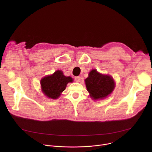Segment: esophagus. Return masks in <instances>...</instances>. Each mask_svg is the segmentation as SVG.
<instances>
[{"mask_svg":"<svg viewBox=\"0 0 152 152\" xmlns=\"http://www.w3.org/2000/svg\"><path fill=\"white\" fill-rule=\"evenodd\" d=\"M75 80L77 82H79L80 80V76H76L75 77Z\"/></svg>","mask_w":152,"mask_h":152,"instance_id":"esophagus-1","label":"esophagus"}]
</instances>
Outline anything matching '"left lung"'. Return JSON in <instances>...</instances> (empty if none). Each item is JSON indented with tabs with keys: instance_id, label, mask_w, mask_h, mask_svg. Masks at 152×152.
I'll return each mask as SVG.
<instances>
[{
	"instance_id": "8db88e82",
	"label": "left lung",
	"mask_w": 152,
	"mask_h": 152,
	"mask_svg": "<svg viewBox=\"0 0 152 152\" xmlns=\"http://www.w3.org/2000/svg\"><path fill=\"white\" fill-rule=\"evenodd\" d=\"M85 80L86 89L94 99H102L110 94L115 87V83L110 76L103 75L93 70Z\"/></svg>"
}]
</instances>
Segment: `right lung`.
I'll return each instance as SVG.
<instances>
[{"instance_id":"add662e5","label":"right lung","mask_w":152,"mask_h":152,"mask_svg":"<svg viewBox=\"0 0 152 152\" xmlns=\"http://www.w3.org/2000/svg\"><path fill=\"white\" fill-rule=\"evenodd\" d=\"M72 82L73 79L71 77L65 76L61 71L58 70L52 75L46 76L41 79L42 91L48 97L56 99L66 89L67 84Z\"/></svg>"}]
</instances>
